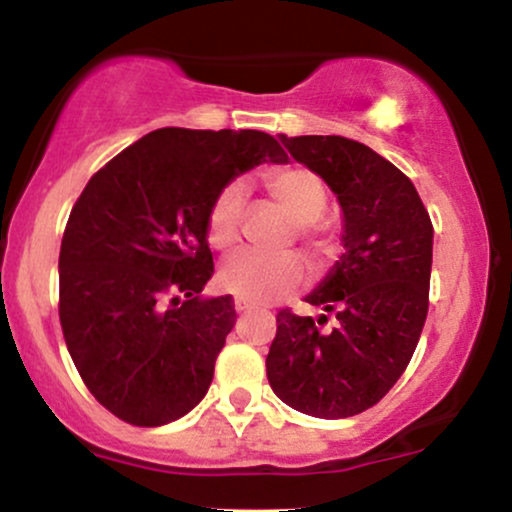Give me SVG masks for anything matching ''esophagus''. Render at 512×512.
Here are the masks:
<instances>
[{
    "label": "esophagus",
    "instance_id": "esophagus-1",
    "mask_svg": "<svg viewBox=\"0 0 512 512\" xmlns=\"http://www.w3.org/2000/svg\"><path fill=\"white\" fill-rule=\"evenodd\" d=\"M233 308H236V313H250V310L255 308V305L248 303V301H243V298H236V301H233Z\"/></svg>",
    "mask_w": 512,
    "mask_h": 512
}]
</instances>
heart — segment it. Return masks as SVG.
Wrapping results in <instances>:
<instances>
[{"label": "heart", "instance_id": "b5f03b06", "mask_svg": "<svg viewBox=\"0 0 512 512\" xmlns=\"http://www.w3.org/2000/svg\"><path fill=\"white\" fill-rule=\"evenodd\" d=\"M264 190L289 214L296 226H301L298 228L301 240L313 248H320L317 233L310 226L325 214L327 207V190L320 175L301 166L274 168L264 175ZM243 211L245 199L236 185L223 187L211 202L204 233H207L211 248L221 255L236 250ZM303 281L305 264L296 255L264 257L255 252H240L223 264L219 272L221 289L248 303H272L276 298L296 291Z\"/></svg>", "mask_w": 512, "mask_h": 512}]
</instances>
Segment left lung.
<instances>
[{
    "instance_id": "8db88e82",
    "label": "left lung",
    "mask_w": 512,
    "mask_h": 512,
    "mask_svg": "<svg viewBox=\"0 0 512 512\" xmlns=\"http://www.w3.org/2000/svg\"><path fill=\"white\" fill-rule=\"evenodd\" d=\"M279 139L337 195L344 252L305 296L338 317L335 327L322 333L313 317L281 310L267 378L296 411L346 419L378 404L414 356L428 313L433 226L411 180L370 146L334 134Z\"/></svg>"
}]
</instances>
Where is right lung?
<instances>
[{
  "mask_svg": "<svg viewBox=\"0 0 512 512\" xmlns=\"http://www.w3.org/2000/svg\"><path fill=\"white\" fill-rule=\"evenodd\" d=\"M286 163L257 129L163 127L88 180L60 250V322L91 395L132 426H163L207 395L236 325L214 274L207 211L260 163Z\"/></svg>",
  "mask_w": 512,
  "mask_h": 512,
  "instance_id": "obj_1",
  "label": "right lung"
}]
</instances>
